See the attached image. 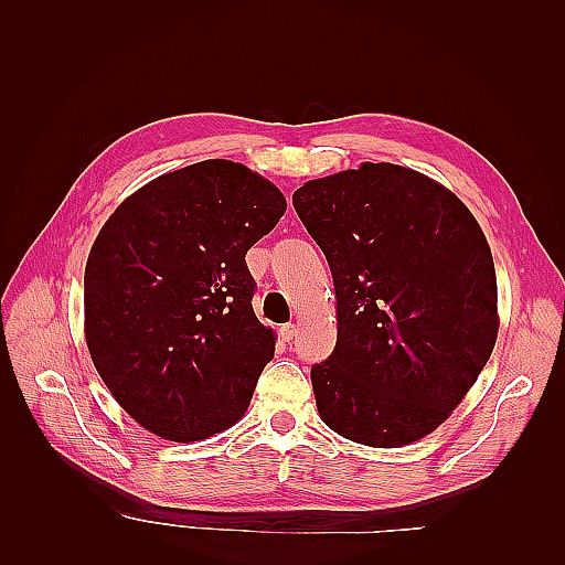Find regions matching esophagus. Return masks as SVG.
I'll list each match as a JSON object with an SVG mask.
<instances>
[{"instance_id":"obj_1","label":"esophagus","mask_w":565,"mask_h":565,"mask_svg":"<svg viewBox=\"0 0 565 565\" xmlns=\"http://www.w3.org/2000/svg\"><path fill=\"white\" fill-rule=\"evenodd\" d=\"M280 337H282L285 341H292V339L297 337V324H295V322H285L282 328H280Z\"/></svg>"}]
</instances>
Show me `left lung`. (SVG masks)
Segmentation results:
<instances>
[{"label": "left lung", "instance_id": "1", "mask_svg": "<svg viewBox=\"0 0 565 565\" xmlns=\"http://www.w3.org/2000/svg\"><path fill=\"white\" fill-rule=\"evenodd\" d=\"M292 204L337 295L334 351L311 367L322 422L372 448L431 434L498 339L481 226L446 188L388 162L303 183Z\"/></svg>", "mask_w": 565, "mask_h": 565}]
</instances>
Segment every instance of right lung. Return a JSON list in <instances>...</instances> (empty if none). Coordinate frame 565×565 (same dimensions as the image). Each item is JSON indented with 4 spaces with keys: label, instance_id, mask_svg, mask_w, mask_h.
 Returning a JSON list of instances; mask_svg holds the SVG:
<instances>
[{
    "label": "right lung",
    "instance_id": "1",
    "mask_svg": "<svg viewBox=\"0 0 565 565\" xmlns=\"http://www.w3.org/2000/svg\"><path fill=\"white\" fill-rule=\"evenodd\" d=\"M285 210L264 177L204 160L150 181L100 228L84 270L87 347L148 431L202 440L245 415L276 351L245 254Z\"/></svg>",
    "mask_w": 565,
    "mask_h": 565
}]
</instances>
